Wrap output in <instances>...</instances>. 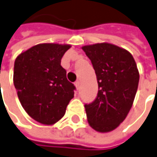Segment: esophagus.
<instances>
[{
    "label": "esophagus",
    "instance_id": "34e87169",
    "mask_svg": "<svg viewBox=\"0 0 157 157\" xmlns=\"http://www.w3.org/2000/svg\"><path fill=\"white\" fill-rule=\"evenodd\" d=\"M75 86L76 87V89H79L80 88V82H76L75 83Z\"/></svg>",
    "mask_w": 157,
    "mask_h": 157
}]
</instances>
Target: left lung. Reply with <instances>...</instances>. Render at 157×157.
<instances>
[{"instance_id": "left-lung-1", "label": "left lung", "mask_w": 157, "mask_h": 157, "mask_svg": "<svg viewBox=\"0 0 157 157\" xmlns=\"http://www.w3.org/2000/svg\"><path fill=\"white\" fill-rule=\"evenodd\" d=\"M82 49L91 60L99 87L94 101L85 105L87 121L96 132H112L132 108L139 82L137 63L128 51L110 43Z\"/></svg>"}]
</instances>
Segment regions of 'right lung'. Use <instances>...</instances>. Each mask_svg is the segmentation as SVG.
Segmentation results:
<instances>
[{
  "mask_svg": "<svg viewBox=\"0 0 157 157\" xmlns=\"http://www.w3.org/2000/svg\"><path fill=\"white\" fill-rule=\"evenodd\" d=\"M70 44L44 43L16 57L13 84L21 105L32 119L46 125L59 121L74 97L75 87L67 80L61 59Z\"/></svg>",
  "mask_w": 157,
  "mask_h": 157,
  "instance_id": "add662e5",
  "label": "right lung"
}]
</instances>
